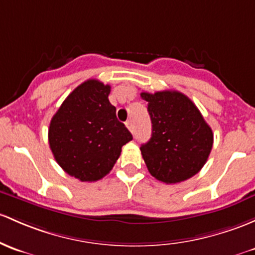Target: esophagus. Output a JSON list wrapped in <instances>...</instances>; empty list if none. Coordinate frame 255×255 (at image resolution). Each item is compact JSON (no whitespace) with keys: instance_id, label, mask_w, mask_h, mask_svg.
Instances as JSON below:
<instances>
[{"instance_id":"34e87169","label":"esophagus","mask_w":255,"mask_h":255,"mask_svg":"<svg viewBox=\"0 0 255 255\" xmlns=\"http://www.w3.org/2000/svg\"><path fill=\"white\" fill-rule=\"evenodd\" d=\"M126 126H127L128 129L130 130V132H134V126H133V121L132 120H128L127 122H126Z\"/></svg>"}]
</instances>
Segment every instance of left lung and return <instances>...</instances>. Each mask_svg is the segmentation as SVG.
Segmentation results:
<instances>
[{
    "label": "left lung",
    "instance_id": "left-lung-1",
    "mask_svg": "<svg viewBox=\"0 0 255 255\" xmlns=\"http://www.w3.org/2000/svg\"><path fill=\"white\" fill-rule=\"evenodd\" d=\"M151 120V138L140 146L150 175L163 183H179L205 165L214 134L198 107L184 94L143 92Z\"/></svg>",
    "mask_w": 255,
    "mask_h": 255
}]
</instances>
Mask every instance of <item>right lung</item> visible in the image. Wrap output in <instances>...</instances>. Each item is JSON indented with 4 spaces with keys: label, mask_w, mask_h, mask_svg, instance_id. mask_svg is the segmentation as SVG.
<instances>
[{
    "label": "right lung",
    "mask_w": 255,
    "mask_h": 255,
    "mask_svg": "<svg viewBox=\"0 0 255 255\" xmlns=\"http://www.w3.org/2000/svg\"><path fill=\"white\" fill-rule=\"evenodd\" d=\"M111 87L89 79L77 87L53 115L50 149L58 165L82 182H95L112 170L122 146L133 139L109 101Z\"/></svg>",
    "instance_id": "1"
}]
</instances>
